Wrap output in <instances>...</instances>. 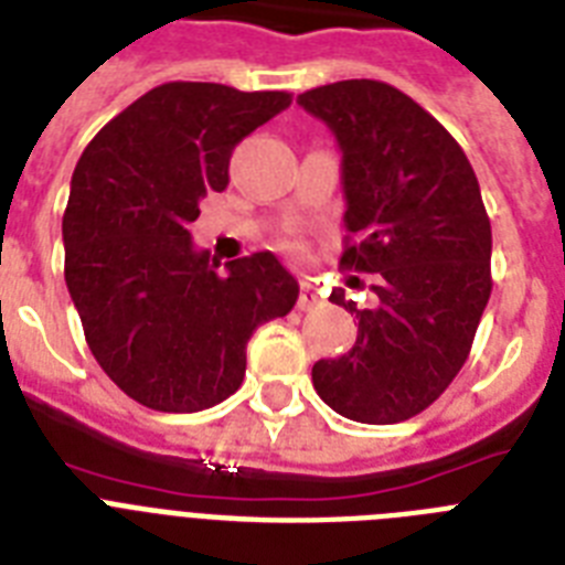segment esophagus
<instances>
[{
	"label": "esophagus",
	"instance_id": "esophagus-1",
	"mask_svg": "<svg viewBox=\"0 0 565 565\" xmlns=\"http://www.w3.org/2000/svg\"><path fill=\"white\" fill-rule=\"evenodd\" d=\"M322 305V292L316 290V284L301 281V292H298V310H313Z\"/></svg>",
	"mask_w": 565,
	"mask_h": 565
}]
</instances>
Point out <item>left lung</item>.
I'll return each mask as SVG.
<instances>
[{
	"mask_svg": "<svg viewBox=\"0 0 565 565\" xmlns=\"http://www.w3.org/2000/svg\"><path fill=\"white\" fill-rule=\"evenodd\" d=\"M342 150L348 243L342 267L377 273V305L345 290L360 319L339 360L313 365L330 409L360 424H401L444 394L465 365L490 298V220L458 141L383 81H339L298 95Z\"/></svg>",
	"mask_w": 565,
	"mask_h": 565,
	"instance_id": "left-lung-1",
	"label": "left lung"
}]
</instances>
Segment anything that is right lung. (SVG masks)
<instances>
[{
  "label": "right lung",
  "mask_w": 565,
  "mask_h": 565,
  "mask_svg": "<svg viewBox=\"0 0 565 565\" xmlns=\"http://www.w3.org/2000/svg\"><path fill=\"white\" fill-rule=\"evenodd\" d=\"M290 92L173 81L150 89L89 141L63 214L66 287L86 345L127 397L200 412L235 394L255 328L281 319L298 281L273 252L220 260L188 226L228 185V159Z\"/></svg>",
  "instance_id": "obj_1"
}]
</instances>
